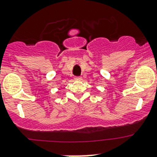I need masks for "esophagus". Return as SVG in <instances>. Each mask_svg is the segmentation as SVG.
<instances>
[{
    "instance_id": "esophagus-1",
    "label": "esophagus",
    "mask_w": 157,
    "mask_h": 157,
    "mask_svg": "<svg viewBox=\"0 0 157 157\" xmlns=\"http://www.w3.org/2000/svg\"><path fill=\"white\" fill-rule=\"evenodd\" d=\"M74 80H77V81H80V80H82V77H76L75 78H74Z\"/></svg>"
}]
</instances>
